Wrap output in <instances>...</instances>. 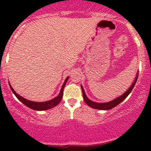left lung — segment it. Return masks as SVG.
I'll return each mask as SVG.
<instances>
[{
  "label": "left lung",
  "mask_w": 151,
  "mask_h": 151,
  "mask_svg": "<svg viewBox=\"0 0 151 151\" xmlns=\"http://www.w3.org/2000/svg\"><path fill=\"white\" fill-rule=\"evenodd\" d=\"M137 79H138V74L136 75V79H135V81L133 82L132 85L130 86L129 89H128L127 91H126V92L124 93V94H122L121 96H119L118 98L112 100V101H111L109 102H106V103H97V102H94V101H91V100L89 99L86 97V93H85V92H84V89H83L82 86H81V91H82V93H83V98H84V101L86 102V104H87L88 106H89L91 107V108L96 109H99V110H109V109H113L114 107L116 106L118 104H119L121 102H122L126 97H127L128 96H129V94L131 92V91H132L133 87H134L135 84L136 83Z\"/></svg>",
  "instance_id": "8db88e82"
}]
</instances>
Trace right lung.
<instances>
[{"instance_id":"right-lung-1","label":"right lung","mask_w":151,"mask_h":151,"mask_svg":"<svg viewBox=\"0 0 151 151\" xmlns=\"http://www.w3.org/2000/svg\"><path fill=\"white\" fill-rule=\"evenodd\" d=\"M69 77H67V79H65V82H64L63 85L62 86V89L60 90V92L59 93V95L57 97L54 98L53 99L50 100V101H44V102H35V101H29V100L26 99L20 96V95H18L15 91H14V89H13L11 86L10 84V89L12 90L13 93L15 95L17 98L20 100V101L22 102L23 104H25L26 106L29 107V108L33 109V110H36V111H44V110H47V109H50L51 108H53V107L56 106L61 101L62 96H63V90L64 88H65V86L67 83V80H68Z\"/></svg>"}]
</instances>
